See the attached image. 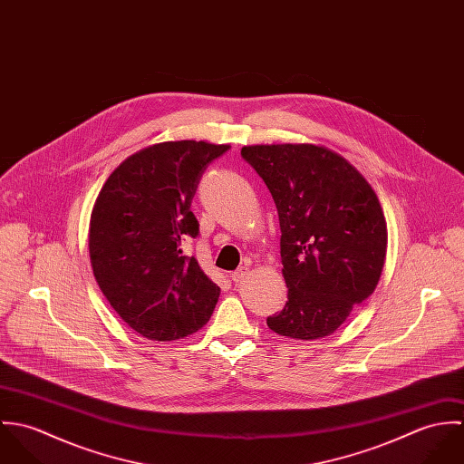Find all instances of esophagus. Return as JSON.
Listing matches in <instances>:
<instances>
[{
	"label": "esophagus",
	"mask_w": 464,
	"mask_h": 464,
	"mask_svg": "<svg viewBox=\"0 0 464 464\" xmlns=\"http://www.w3.org/2000/svg\"><path fill=\"white\" fill-rule=\"evenodd\" d=\"M246 275H248V267L241 266V267H237L236 271H232V273H230V278H232L234 282H241Z\"/></svg>",
	"instance_id": "34e87169"
}]
</instances>
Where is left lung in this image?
<instances>
[{"label": "left lung", "mask_w": 464, "mask_h": 464, "mask_svg": "<svg viewBox=\"0 0 464 464\" xmlns=\"http://www.w3.org/2000/svg\"><path fill=\"white\" fill-rule=\"evenodd\" d=\"M280 221L284 309L267 327L293 339L325 337L377 287L388 230L379 198L341 155L314 144L245 146Z\"/></svg>", "instance_id": "8db88e82"}]
</instances>
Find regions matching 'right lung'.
I'll return each mask as SVG.
<instances>
[{
	"label": "right lung",
	"mask_w": 464,
	"mask_h": 464,
	"mask_svg": "<svg viewBox=\"0 0 464 464\" xmlns=\"http://www.w3.org/2000/svg\"><path fill=\"white\" fill-rule=\"evenodd\" d=\"M228 144L169 140L129 157L102 188L91 216L96 282L121 320L144 337L173 341L199 331L219 287L184 241L199 234L191 210L207 166Z\"/></svg>",
	"instance_id": "right-lung-1"
}]
</instances>
